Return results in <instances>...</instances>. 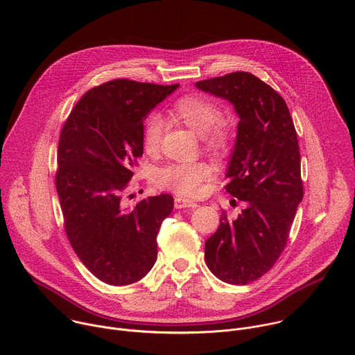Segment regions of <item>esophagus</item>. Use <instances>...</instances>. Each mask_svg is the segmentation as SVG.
Segmentation results:
<instances>
[{"instance_id": "34e87169", "label": "esophagus", "mask_w": 355, "mask_h": 355, "mask_svg": "<svg viewBox=\"0 0 355 355\" xmlns=\"http://www.w3.org/2000/svg\"><path fill=\"white\" fill-rule=\"evenodd\" d=\"M174 207L175 209H184V208H196V202L184 199V198H175L174 199Z\"/></svg>"}]
</instances>
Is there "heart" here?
<instances>
[{
    "label": "heart",
    "instance_id": "1",
    "mask_svg": "<svg viewBox=\"0 0 355 355\" xmlns=\"http://www.w3.org/2000/svg\"><path fill=\"white\" fill-rule=\"evenodd\" d=\"M175 121L181 122L195 133L200 135L204 147L212 153L223 155L232 144L229 125L220 119V110L207 96L188 94L178 98L168 110ZM163 136L162 121L151 116L143 129V147L147 153H153L160 146ZM212 177V167L205 162L173 163L155 173V182L164 189L182 196H195Z\"/></svg>",
    "mask_w": 355,
    "mask_h": 355
}]
</instances>
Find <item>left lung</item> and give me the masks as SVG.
<instances>
[{
  "label": "left lung",
  "instance_id": "left-lung-1",
  "mask_svg": "<svg viewBox=\"0 0 355 355\" xmlns=\"http://www.w3.org/2000/svg\"><path fill=\"white\" fill-rule=\"evenodd\" d=\"M195 85L230 101L240 118L225 189L245 208L236 219L222 212L205 260L220 281L245 285L279 259L303 196L296 130L284 98L254 74L234 71Z\"/></svg>",
  "mask_w": 355,
  "mask_h": 355
}]
</instances>
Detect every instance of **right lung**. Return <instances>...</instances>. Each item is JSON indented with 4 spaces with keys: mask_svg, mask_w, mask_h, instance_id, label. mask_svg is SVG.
Masks as SVG:
<instances>
[{
    "mask_svg": "<svg viewBox=\"0 0 355 355\" xmlns=\"http://www.w3.org/2000/svg\"><path fill=\"white\" fill-rule=\"evenodd\" d=\"M178 88L116 78L88 89L66 119L56 188L67 239L98 279H141L157 259V234L174 199L162 193L126 207L123 193L143 155V121Z\"/></svg>",
    "mask_w": 355,
    "mask_h": 355,
    "instance_id": "right-lung-1",
    "label": "right lung"
}]
</instances>
